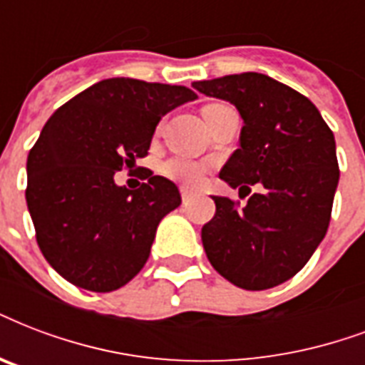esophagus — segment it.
Returning <instances> with one entry per match:
<instances>
[{
  "mask_svg": "<svg viewBox=\"0 0 365 365\" xmlns=\"http://www.w3.org/2000/svg\"><path fill=\"white\" fill-rule=\"evenodd\" d=\"M193 197H195L193 191H189V189H182V201L183 202H189L191 199H193Z\"/></svg>",
  "mask_w": 365,
  "mask_h": 365,
  "instance_id": "1",
  "label": "esophagus"
}]
</instances>
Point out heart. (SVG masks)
<instances>
[{
    "label": "heart",
    "mask_w": 365,
    "mask_h": 365,
    "mask_svg": "<svg viewBox=\"0 0 365 365\" xmlns=\"http://www.w3.org/2000/svg\"><path fill=\"white\" fill-rule=\"evenodd\" d=\"M222 107L218 103L214 105H207L202 108V115L208 116L212 113L214 108ZM208 164L199 163V160H189V158H170L163 164V174L166 178H170L174 182L182 183V185H187V187H193V185H199L202 182V178L207 174Z\"/></svg>",
    "instance_id": "obj_1"
}]
</instances>
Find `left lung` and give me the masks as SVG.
I'll return each instance as SVG.
<instances>
[{"instance_id":"8db88e82","label":"left lung","mask_w":365,"mask_h":365,"mask_svg":"<svg viewBox=\"0 0 365 365\" xmlns=\"http://www.w3.org/2000/svg\"><path fill=\"white\" fill-rule=\"evenodd\" d=\"M193 88L230 101L243 118L239 149L220 178L239 191L264 187L243 208L212 197L216 214L201 232L205 252L237 287H275L304 268L329 226L339 183L333 132L308 97L266 74L243 72Z\"/></svg>"}]
</instances>
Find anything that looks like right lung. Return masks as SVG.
<instances>
[{
    "instance_id": "1",
    "label": "right lung",
    "mask_w": 365,
    "mask_h": 365,
    "mask_svg": "<svg viewBox=\"0 0 365 365\" xmlns=\"http://www.w3.org/2000/svg\"><path fill=\"white\" fill-rule=\"evenodd\" d=\"M195 99L185 86L108 78L46 122L26 160V205L41 255L66 282L108 293L145 266L182 195L151 170L139 189L116 185L115 172L145 157L160 118Z\"/></svg>"
}]
</instances>
